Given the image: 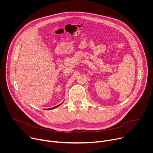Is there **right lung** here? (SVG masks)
<instances>
[{
  "label": "right lung",
  "instance_id": "add662e5",
  "mask_svg": "<svg viewBox=\"0 0 153 153\" xmlns=\"http://www.w3.org/2000/svg\"><path fill=\"white\" fill-rule=\"evenodd\" d=\"M62 104V103H61ZM61 104H60V105H57V106H54V107H53V108H49V109H47V110H53V109H54V108H57V107H58V106H59Z\"/></svg>",
  "mask_w": 153,
  "mask_h": 153
}]
</instances>
